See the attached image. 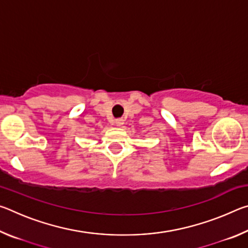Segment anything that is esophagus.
Masks as SVG:
<instances>
[{
	"instance_id": "34e87169",
	"label": "esophagus",
	"mask_w": 248,
	"mask_h": 248,
	"mask_svg": "<svg viewBox=\"0 0 248 248\" xmlns=\"http://www.w3.org/2000/svg\"><path fill=\"white\" fill-rule=\"evenodd\" d=\"M124 120L123 119V118H119V119H116V124L118 125V127H121V125L124 124Z\"/></svg>"
}]
</instances>
